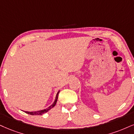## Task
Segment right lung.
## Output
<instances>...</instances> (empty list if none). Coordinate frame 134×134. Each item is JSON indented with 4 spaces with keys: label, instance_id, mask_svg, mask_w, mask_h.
Returning <instances> with one entry per match:
<instances>
[{
    "label": "right lung",
    "instance_id": "obj_1",
    "mask_svg": "<svg viewBox=\"0 0 134 134\" xmlns=\"http://www.w3.org/2000/svg\"><path fill=\"white\" fill-rule=\"evenodd\" d=\"M59 92V91L58 92H57V96H56V97H55V100H54L53 103L52 104V105H50L48 107H47V108L44 109H43V110H38V111H34V112H29V111H24L25 113H27V114H29L30 115H42L43 114L47 113L48 110H49L51 109H52L53 107L55 106L56 104H57V100H58V94Z\"/></svg>",
    "mask_w": 134,
    "mask_h": 134
}]
</instances>
